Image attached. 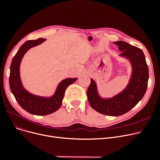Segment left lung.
Returning <instances> with one entry per match:
<instances>
[{
    "instance_id": "left-lung-1",
    "label": "left lung",
    "mask_w": 160,
    "mask_h": 160,
    "mask_svg": "<svg viewBox=\"0 0 160 160\" xmlns=\"http://www.w3.org/2000/svg\"><path fill=\"white\" fill-rule=\"evenodd\" d=\"M114 43L121 52L119 55L128 59L132 64V73L128 85L113 98L102 99L99 96L96 82L91 79L87 93L93 109L105 115L119 116L134 107L144 96L148 85V68L140 48L122 41Z\"/></svg>"
}]
</instances>
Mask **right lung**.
<instances>
[{"mask_svg": "<svg viewBox=\"0 0 160 160\" xmlns=\"http://www.w3.org/2000/svg\"><path fill=\"white\" fill-rule=\"evenodd\" d=\"M45 41L46 39L42 38L27 41L21 46L12 59L9 79L10 90L17 102L26 112L37 116L48 115L58 110L62 105L66 88L78 79L67 78L62 80L59 84L54 94L50 98L35 96L24 89L20 78V64L22 59L30 48Z\"/></svg>", "mask_w": 160, "mask_h": 160, "instance_id": "add662e5", "label": "right lung"}]
</instances>
